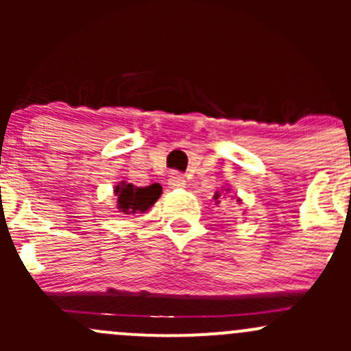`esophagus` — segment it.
<instances>
[{"label":"esophagus","mask_w":351,"mask_h":351,"mask_svg":"<svg viewBox=\"0 0 351 351\" xmlns=\"http://www.w3.org/2000/svg\"><path fill=\"white\" fill-rule=\"evenodd\" d=\"M168 185L171 186V189H183V186L186 185L185 176H183L182 173H178V171H171V173H169Z\"/></svg>","instance_id":"1"}]
</instances>
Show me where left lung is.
<instances>
[{
	"mask_svg": "<svg viewBox=\"0 0 351 351\" xmlns=\"http://www.w3.org/2000/svg\"><path fill=\"white\" fill-rule=\"evenodd\" d=\"M215 198H219V193H215ZM239 202V200H238Z\"/></svg>",
	"mask_w": 351,
	"mask_h": 351,
	"instance_id": "8db88e82",
	"label": "left lung"
}]
</instances>
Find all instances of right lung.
I'll return each instance as SVG.
<instances>
[{
	"mask_svg": "<svg viewBox=\"0 0 351 351\" xmlns=\"http://www.w3.org/2000/svg\"><path fill=\"white\" fill-rule=\"evenodd\" d=\"M162 189L158 183L149 186H134L130 183H120L115 186V195L119 198V208L125 214L144 212L158 200Z\"/></svg>",
	"mask_w": 351,
	"mask_h": 351,
	"instance_id": "add662e5",
	"label": "right lung"
}]
</instances>
